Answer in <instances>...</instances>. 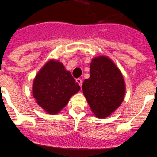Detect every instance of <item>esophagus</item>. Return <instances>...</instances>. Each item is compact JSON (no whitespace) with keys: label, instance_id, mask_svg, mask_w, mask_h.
<instances>
[{"label":"esophagus","instance_id":"obj_1","mask_svg":"<svg viewBox=\"0 0 157 157\" xmlns=\"http://www.w3.org/2000/svg\"><path fill=\"white\" fill-rule=\"evenodd\" d=\"M76 82L79 84V86H80V87L82 86V80H81V79H80V78L76 79Z\"/></svg>","mask_w":157,"mask_h":157}]
</instances>
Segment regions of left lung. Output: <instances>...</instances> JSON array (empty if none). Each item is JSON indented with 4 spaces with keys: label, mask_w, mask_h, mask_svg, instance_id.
Instances as JSON below:
<instances>
[{
    "label": "left lung",
    "mask_w": 157,
    "mask_h": 157,
    "mask_svg": "<svg viewBox=\"0 0 157 157\" xmlns=\"http://www.w3.org/2000/svg\"><path fill=\"white\" fill-rule=\"evenodd\" d=\"M82 91L97 118L109 117L120 107L125 94L122 74L109 57H94L90 64V77L82 83Z\"/></svg>",
    "instance_id": "1"
}]
</instances>
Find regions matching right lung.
Instances as JSON below:
<instances>
[{
  "label": "right lung",
  "mask_w": 157,
  "mask_h": 157,
  "mask_svg": "<svg viewBox=\"0 0 157 157\" xmlns=\"http://www.w3.org/2000/svg\"><path fill=\"white\" fill-rule=\"evenodd\" d=\"M80 87L62 63L52 60L37 72L32 84V95L46 113L57 114L67 105Z\"/></svg>",
  "instance_id": "1"
}]
</instances>
